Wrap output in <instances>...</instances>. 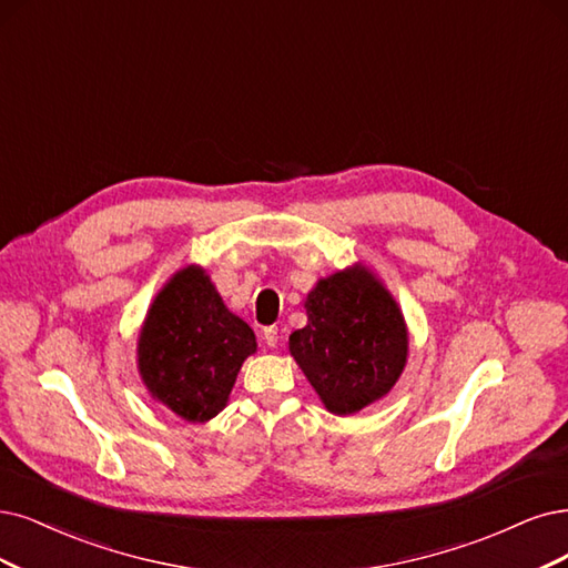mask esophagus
<instances>
[{"instance_id": "esophagus-1", "label": "esophagus", "mask_w": 568, "mask_h": 568, "mask_svg": "<svg viewBox=\"0 0 568 568\" xmlns=\"http://www.w3.org/2000/svg\"><path fill=\"white\" fill-rule=\"evenodd\" d=\"M264 342H266V346H271V348H276L278 346V327H264Z\"/></svg>"}]
</instances>
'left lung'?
Masks as SVG:
<instances>
[{
	"label": "left lung",
	"mask_w": 568,
	"mask_h": 568,
	"mask_svg": "<svg viewBox=\"0 0 568 568\" xmlns=\"http://www.w3.org/2000/svg\"><path fill=\"white\" fill-rule=\"evenodd\" d=\"M308 323L290 334V353L337 416L355 414L400 379L409 337L400 306L361 264L321 278L306 302Z\"/></svg>",
	"instance_id": "left-lung-1"
}]
</instances>
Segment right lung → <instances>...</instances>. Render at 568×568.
<instances>
[{
  "instance_id": "add662e5",
  "label": "right lung",
  "mask_w": 568,
  "mask_h": 568,
  "mask_svg": "<svg viewBox=\"0 0 568 568\" xmlns=\"http://www.w3.org/2000/svg\"><path fill=\"white\" fill-rule=\"evenodd\" d=\"M255 351V332L192 264L161 287L146 311L138 369L154 400L189 424H203L226 407L241 365Z\"/></svg>"
}]
</instances>
